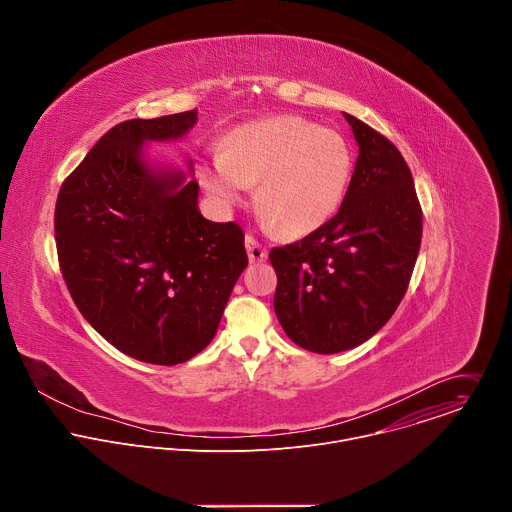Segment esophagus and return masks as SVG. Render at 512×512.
Wrapping results in <instances>:
<instances>
[{"label": "esophagus", "mask_w": 512, "mask_h": 512, "mask_svg": "<svg viewBox=\"0 0 512 512\" xmlns=\"http://www.w3.org/2000/svg\"><path fill=\"white\" fill-rule=\"evenodd\" d=\"M245 247H247L249 261H251V263H261V261H265V259H267V249H265V247H261V245L257 243V239H255V237L247 235V237H245Z\"/></svg>", "instance_id": "esophagus-1"}]
</instances>
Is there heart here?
<instances>
[{
	"instance_id": "b5f03b06",
	"label": "heart",
	"mask_w": 512,
	"mask_h": 512,
	"mask_svg": "<svg viewBox=\"0 0 512 512\" xmlns=\"http://www.w3.org/2000/svg\"><path fill=\"white\" fill-rule=\"evenodd\" d=\"M352 158L340 133L281 115L245 123L231 131L221 154L198 166L212 202L229 212L251 184L263 206V223L287 237H306L338 212L350 180Z\"/></svg>"
}]
</instances>
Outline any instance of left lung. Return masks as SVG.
I'll use <instances>...</instances> for the list:
<instances>
[{"label": "left lung", "instance_id": "left-lung-1", "mask_svg": "<svg viewBox=\"0 0 512 512\" xmlns=\"http://www.w3.org/2000/svg\"><path fill=\"white\" fill-rule=\"evenodd\" d=\"M358 158L338 212L298 243L275 247L273 308L298 346L336 354L375 336L401 304L421 245V206L395 145L342 113Z\"/></svg>", "mask_w": 512, "mask_h": 512}]
</instances>
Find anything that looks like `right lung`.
<instances>
[{"label": "right lung", "mask_w": 512, "mask_h": 512, "mask_svg": "<svg viewBox=\"0 0 512 512\" xmlns=\"http://www.w3.org/2000/svg\"><path fill=\"white\" fill-rule=\"evenodd\" d=\"M198 111L109 129L56 200L60 269L85 320L117 350L180 364L204 350L247 267L245 235L198 210V182L152 162L145 145L178 141Z\"/></svg>", "instance_id": "1"}]
</instances>
